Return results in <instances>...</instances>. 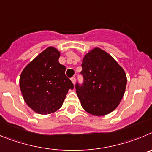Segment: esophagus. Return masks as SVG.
Instances as JSON below:
<instances>
[{
	"label": "esophagus",
	"instance_id": "1",
	"mask_svg": "<svg viewBox=\"0 0 152 152\" xmlns=\"http://www.w3.org/2000/svg\"><path fill=\"white\" fill-rule=\"evenodd\" d=\"M71 81H72V83H73V85L75 84V82H76V78L75 77H72L71 78Z\"/></svg>",
	"mask_w": 152,
	"mask_h": 152
}]
</instances>
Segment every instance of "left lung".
Segmentation results:
<instances>
[{"instance_id":"left-lung-1","label":"left lung","mask_w":152,"mask_h":152,"mask_svg":"<svg viewBox=\"0 0 152 152\" xmlns=\"http://www.w3.org/2000/svg\"><path fill=\"white\" fill-rule=\"evenodd\" d=\"M83 86H76L83 108L101 117L111 113L124 98L127 79L125 71L113 57L94 48L83 57Z\"/></svg>"}]
</instances>
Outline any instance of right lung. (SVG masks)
Wrapping results in <instances>:
<instances>
[{"label":"right lung","mask_w":152,"mask_h":152,"mask_svg":"<svg viewBox=\"0 0 152 152\" xmlns=\"http://www.w3.org/2000/svg\"><path fill=\"white\" fill-rule=\"evenodd\" d=\"M61 52L50 46L22 71L20 87L24 102L35 113L50 114L62 106L73 84L65 75L66 67L59 63Z\"/></svg>","instance_id":"1"}]
</instances>
